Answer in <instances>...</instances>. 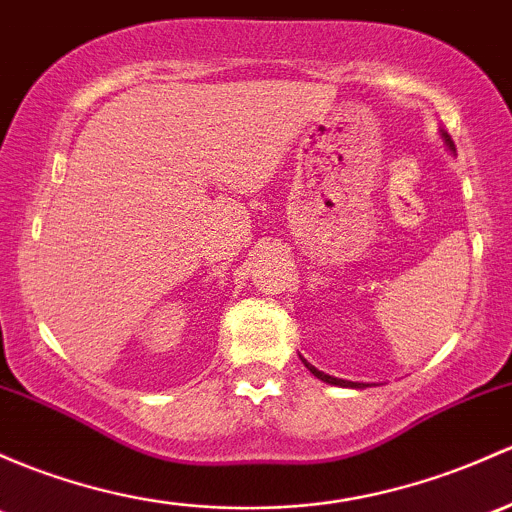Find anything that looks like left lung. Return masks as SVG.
<instances>
[{"label":"left lung","mask_w":512,"mask_h":512,"mask_svg":"<svg viewBox=\"0 0 512 512\" xmlns=\"http://www.w3.org/2000/svg\"><path fill=\"white\" fill-rule=\"evenodd\" d=\"M444 142L449 144V149H454V142H451V139H449V134H444ZM301 360H304V358H301ZM304 365H306V368L311 370V373L316 375V378H319V380H324V383H328V385H338V387H365L363 383H351V380H341V378H333V375H326V373H321V370H316L314 365H311V363H306V360H304Z\"/></svg>","instance_id":"left-lung-1"}]
</instances>
